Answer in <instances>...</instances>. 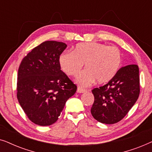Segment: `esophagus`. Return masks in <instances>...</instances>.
<instances>
[{
  "label": "esophagus",
  "instance_id": "obj_1",
  "mask_svg": "<svg viewBox=\"0 0 152 152\" xmlns=\"http://www.w3.org/2000/svg\"><path fill=\"white\" fill-rule=\"evenodd\" d=\"M86 92H87V91H86V90H85V89H83L80 88H77V93H84Z\"/></svg>",
  "mask_w": 152,
  "mask_h": 152
}]
</instances>
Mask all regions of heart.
I'll return each mask as SVG.
<instances>
[{
	"instance_id": "b5f03b06",
	"label": "heart",
	"mask_w": 152,
	"mask_h": 152,
	"mask_svg": "<svg viewBox=\"0 0 152 152\" xmlns=\"http://www.w3.org/2000/svg\"><path fill=\"white\" fill-rule=\"evenodd\" d=\"M122 60L117 48L94 42L78 44L74 51L64 52L59 58L62 69L69 76H76L85 64L86 69L76 79L81 87L90 86L95 80L99 84L110 81L120 69Z\"/></svg>"
}]
</instances>
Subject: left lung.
<instances>
[{
	"label": "left lung",
	"instance_id": "left-lung-1",
	"mask_svg": "<svg viewBox=\"0 0 152 152\" xmlns=\"http://www.w3.org/2000/svg\"><path fill=\"white\" fill-rule=\"evenodd\" d=\"M94 102L91 113L103 124H112L124 118L140 94L139 68L130 64L120 68L112 80L92 90Z\"/></svg>",
	"mask_w": 152,
	"mask_h": 152
}]
</instances>
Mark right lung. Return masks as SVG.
Masks as SVG:
<instances>
[{
	"mask_svg": "<svg viewBox=\"0 0 152 152\" xmlns=\"http://www.w3.org/2000/svg\"><path fill=\"white\" fill-rule=\"evenodd\" d=\"M65 43L46 41L24 57L18 71L17 99L30 121L49 126L58 120L77 87L60 69Z\"/></svg>",
	"mask_w": 152,
	"mask_h": 152,
	"instance_id": "add662e5",
	"label": "right lung"
}]
</instances>
